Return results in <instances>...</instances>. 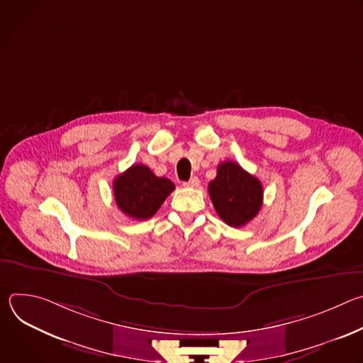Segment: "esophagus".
I'll use <instances>...</instances> for the list:
<instances>
[{
    "mask_svg": "<svg viewBox=\"0 0 363 363\" xmlns=\"http://www.w3.org/2000/svg\"><path fill=\"white\" fill-rule=\"evenodd\" d=\"M184 185L188 188H196V186H199V179L196 177H192L189 181L184 182Z\"/></svg>",
    "mask_w": 363,
    "mask_h": 363,
    "instance_id": "34e87169",
    "label": "esophagus"
}]
</instances>
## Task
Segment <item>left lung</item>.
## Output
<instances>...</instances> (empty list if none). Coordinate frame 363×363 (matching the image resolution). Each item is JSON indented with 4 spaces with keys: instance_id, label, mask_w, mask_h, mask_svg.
Masks as SVG:
<instances>
[{
    "instance_id": "1",
    "label": "left lung",
    "mask_w": 363,
    "mask_h": 363,
    "mask_svg": "<svg viewBox=\"0 0 363 363\" xmlns=\"http://www.w3.org/2000/svg\"><path fill=\"white\" fill-rule=\"evenodd\" d=\"M210 198L220 218L231 227H242L260 211L263 185L237 162L218 165L217 177L208 185Z\"/></svg>"
}]
</instances>
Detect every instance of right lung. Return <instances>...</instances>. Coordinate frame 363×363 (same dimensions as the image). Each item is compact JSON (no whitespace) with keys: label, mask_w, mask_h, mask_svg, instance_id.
<instances>
[{"label":"right lung","mask_w":363,"mask_h":363,"mask_svg":"<svg viewBox=\"0 0 363 363\" xmlns=\"http://www.w3.org/2000/svg\"><path fill=\"white\" fill-rule=\"evenodd\" d=\"M174 189L172 181L157 177L142 164L132 165L113 181V195L119 210L139 221L157 214Z\"/></svg>","instance_id":"1"}]
</instances>
